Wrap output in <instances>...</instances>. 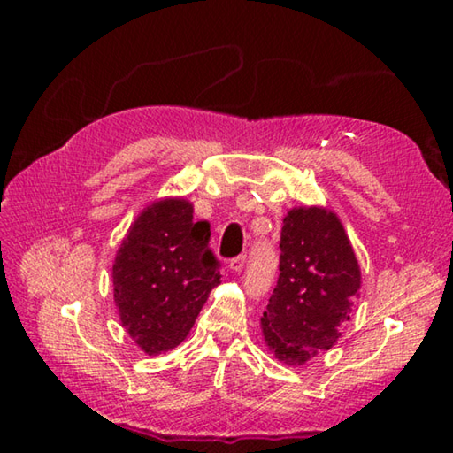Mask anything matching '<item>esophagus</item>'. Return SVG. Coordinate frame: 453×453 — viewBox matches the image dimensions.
<instances>
[{"label":"esophagus","instance_id":"obj_1","mask_svg":"<svg viewBox=\"0 0 453 453\" xmlns=\"http://www.w3.org/2000/svg\"><path fill=\"white\" fill-rule=\"evenodd\" d=\"M243 265H245V256L242 254V256H237V257L232 259V262H229V270H232V272H242Z\"/></svg>","mask_w":453,"mask_h":453}]
</instances>
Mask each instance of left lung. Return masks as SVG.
<instances>
[{
    "label": "left lung",
    "instance_id": "obj_1",
    "mask_svg": "<svg viewBox=\"0 0 453 453\" xmlns=\"http://www.w3.org/2000/svg\"><path fill=\"white\" fill-rule=\"evenodd\" d=\"M280 250L278 286L262 318L264 340L280 362L302 365L337 342L362 272L342 221L316 205L288 211Z\"/></svg>",
    "mask_w": 453,
    "mask_h": 453
}]
</instances>
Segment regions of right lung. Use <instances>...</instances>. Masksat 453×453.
<instances>
[{"mask_svg": "<svg viewBox=\"0 0 453 453\" xmlns=\"http://www.w3.org/2000/svg\"><path fill=\"white\" fill-rule=\"evenodd\" d=\"M210 235L208 221H194V205L167 197L148 205L121 242L113 300L121 326L145 354L180 346L219 283Z\"/></svg>", "mask_w": 453, "mask_h": 453, "instance_id": "add662e5", "label": "right lung"}]
</instances>
